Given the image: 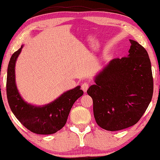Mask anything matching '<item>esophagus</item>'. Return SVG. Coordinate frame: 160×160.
Segmentation results:
<instances>
[{
  "instance_id": "obj_1",
  "label": "esophagus",
  "mask_w": 160,
  "mask_h": 160,
  "mask_svg": "<svg viewBox=\"0 0 160 160\" xmlns=\"http://www.w3.org/2000/svg\"><path fill=\"white\" fill-rule=\"evenodd\" d=\"M81 88H82V90L84 91V92H87V90L88 88H89V84H88V82H84L83 84L81 85Z\"/></svg>"
}]
</instances>
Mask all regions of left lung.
<instances>
[{
	"label": "left lung",
	"instance_id": "8db88e82",
	"mask_svg": "<svg viewBox=\"0 0 160 160\" xmlns=\"http://www.w3.org/2000/svg\"><path fill=\"white\" fill-rule=\"evenodd\" d=\"M127 57L110 60L94 78L87 92L93 100L98 125L104 130L118 131L138 122L153 95L151 62L147 50L130 40Z\"/></svg>",
	"mask_w": 160,
	"mask_h": 160
}]
</instances>
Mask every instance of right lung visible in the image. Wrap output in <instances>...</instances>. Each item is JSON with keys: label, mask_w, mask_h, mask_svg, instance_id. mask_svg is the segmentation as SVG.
Returning a JSON list of instances; mask_svg holds the SVG:
<instances>
[{"label": "right lung", "mask_w": 160, "mask_h": 160, "mask_svg": "<svg viewBox=\"0 0 160 160\" xmlns=\"http://www.w3.org/2000/svg\"><path fill=\"white\" fill-rule=\"evenodd\" d=\"M23 45L15 52L9 61L6 92L11 110L28 130L38 135H51L65 126L73 104L83 95L78 85L63 92L52 102L42 106L27 102L18 92L16 82V62Z\"/></svg>", "instance_id": "obj_1"}]
</instances>
